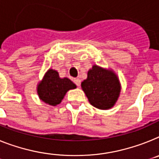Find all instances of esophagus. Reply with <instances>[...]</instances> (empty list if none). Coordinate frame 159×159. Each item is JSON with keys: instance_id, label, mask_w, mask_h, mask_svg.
I'll use <instances>...</instances> for the list:
<instances>
[{"instance_id": "1", "label": "esophagus", "mask_w": 159, "mask_h": 159, "mask_svg": "<svg viewBox=\"0 0 159 159\" xmlns=\"http://www.w3.org/2000/svg\"><path fill=\"white\" fill-rule=\"evenodd\" d=\"M73 82H74V83H75L77 86H81V80H80L79 78H74Z\"/></svg>"}]
</instances>
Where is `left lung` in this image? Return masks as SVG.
Returning <instances> with one entry per match:
<instances>
[{
	"label": "left lung",
	"mask_w": 159,
	"mask_h": 159,
	"mask_svg": "<svg viewBox=\"0 0 159 159\" xmlns=\"http://www.w3.org/2000/svg\"><path fill=\"white\" fill-rule=\"evenodd\" d=\"M82 89L93 107L108 110L115 106L121 91L120 82L112 69L94 65L89 69Z\"/></svg>",
	"instance_id": "obj_1"
}]
</instances>
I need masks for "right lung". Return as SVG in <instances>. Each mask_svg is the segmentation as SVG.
<instances>
[{"label":"right lung","mask_w":159,"mask_h":159,"mask_svg":"<svg viewBox=\"0 0 159 159\" xmlns=\"http://www.w3.org/2000/svg\"><path fill=\"white\" fill-rule=\"evenodd\" d=\"M77 88V86L68 77L61 78L59 73L49 69L45 73L43 79L37 85V94L39 99L50 106L60 104L69 90Z\"/></svg>","instance_id":"obj_1"}]
</instances>
